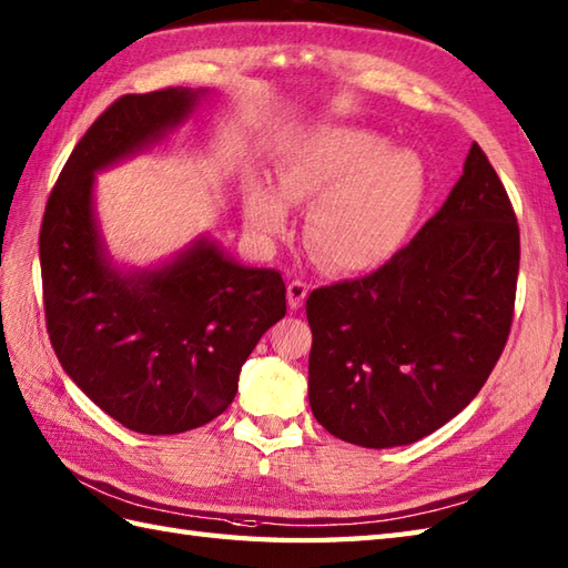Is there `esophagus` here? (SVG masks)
<instances>
[{
	"label": "esophagus",
	"mask_w": 568,
	"mask_h": 568,
	"mask_svg": "<svg viewBox=\"0 0 568 568\" xmlns=\"http://www.w3.org/2000/svg\"><path fill=\"white\" fill-rule=\"evenodd\" d=\"M286 296H288V306L301 308V306H304L306 296H308V284L301 282V280H292L286 286Z\"/></svg>",
	"instance_id": "esophagus-1"
}]
</instances>
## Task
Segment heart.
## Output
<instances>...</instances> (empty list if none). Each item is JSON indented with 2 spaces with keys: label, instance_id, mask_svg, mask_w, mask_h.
<instances>
[{
  "label": "heart",
  "instance_id": "b5f03b06",
  "mask_svg": "<svg viewBox=\"0 0 568 568\" xmlns=\"http://www.w3.org/2000/svg\"><path fill=\"white\" fill-rule=\"evenodd\" d=\"M276 189L252 184L245 225L272 243L288 229V206L308 201L304 237L335 272L386 262L406 241L425 199V168L410 148H386L382 135L323 125L282 155Z\"/></svg>",
  "mask_w": 568,
  "mask_h": 568
}]
</instances>
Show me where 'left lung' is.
<instances>
[{
  "label": "left lung",
  "mask_w": 568,
  "mask_h": 568,
  "mask_svg": "<svg viewBox=\"0 0 568 568\" xmlns=\"http://www.w3.org/2000/svg\"><path fill=\"white\" fill-rule=\"evenodd\" d=\"M520 231L476 143L447 201L382 270L316 288L308 400L345 443H418L486 384L510 333Z\"/></svg>",
  "instance_id": "left-lung-1"
}]
</instances>
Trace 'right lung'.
<instances>
[{"instance_id": "1", "label": "right lung", "mask_w": 568, "mask_h": 568, "mask_svg": "<svg viewBox=\"0 0 568 568\" xmlns=\"http://www.w3.org/2000/svg\"><path fill=\"white\" fill-rule=\"evenodd\" d=\"M206 94L170 87L116 99L74 145L41 225L45 323L62 369L143 435L219 418L250 352L286 313L282 274L245 267L211 235L150 267L119 264L104 241L97 174L158 145Z\"/></svg>"}]
</instances>
